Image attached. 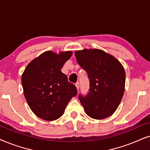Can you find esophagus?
I'll return each instance as SVG.
<instances>
[{
    "instance_id": "1",
    "label": "esophagus",
    "mask_w": 150,
    "mask_h": 150,
    "mask_svg": "<svg viewBox=\"0 0 150 150\" xmlns=\"http://www.w3.org/2000/svg\"><path fill=\"white\" fill-rule=\"evenodd\" d=\"M75 86H76V88H77V89L78 90L79 89V83L77 82V83H75Z\"/></svg>"
}]
</instances>
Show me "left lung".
Returning a JSON list of instances; mask_svg holds the SVG:
<instances>
[{
	"mask_svg": "<svg viewBox=\"0 0 150 150\" xmlns=\"http://www.w3.org/2000/svg\"><path fill=\"white\" fill-rule=\"evenodd\" d=\"M77 63L90 80V92L79 99L91 118L111 116L120 104L125 91V72L118 59L102 50L84 49L75 53Z\"/></svg>",
	"mask_w": 150,
	"mask_h": 150,
	"instance_id": "1",
	"label": "left lung"
}]
</instances>
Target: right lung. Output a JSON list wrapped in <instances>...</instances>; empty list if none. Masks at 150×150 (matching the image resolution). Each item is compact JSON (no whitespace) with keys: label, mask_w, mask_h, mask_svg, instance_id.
I'll use <instances>...</instances> for the list:
<instances>
[{"label":"right lung","mask_w":150,"mask_h":150,"mask_svg":"<svg viewBox=\"0 0 150 150\" xmlns=\"http://www.w3.org/2000/svg\"><path fill=\"white\" fill-rule=\"evenodd\" d=\"M72 55L71 51L58 54L44 52L27 66L22 75L26 101L32 112L43 120L59 119L72 97L77 95L76 87L60 71Z\"/></svg>","instance_id":"right-lung-1"}]
</instances>
